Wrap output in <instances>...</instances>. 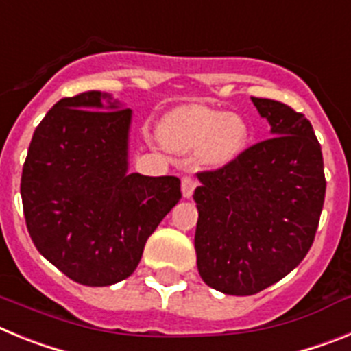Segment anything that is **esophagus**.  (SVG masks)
Segmentation results:
<instances>
[{"instance_id": "1", "label": "esophagus", "mask_w": 351, "mask_h": 351, "mask_svg": "<svg viewBox=\"0 0 351 351\" xmlns=\"http://www.w3.org/2000/svg\"><path fill=\"white\" fill-rule=\"evenodd\" d=\"M195 186H197L195 179H191V178H188V176H184V178H182V197H184V198H191V197H193Z\"/></svg>"}]
</instances>
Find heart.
<instances>
[{
    "label": "heart",
    "mask_w": 351,
    "mask_h": 351,
    "mask_svg": "<svg viewBox=\"0 0 351 351\" xmlns=\"http://www.w3.org/2000/svg\"><path fill=\"white\" fill-rule=\"evenodd\" d=\"M158 135L165 147L176 153L202 149L206 165L223 167L241 154L250 132L239 116L202 105H184L163 117Z\"/></svg>",
    "instance_id": "b5f03b06"
}]
</instances>
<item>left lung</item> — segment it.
I'll list each match as a JSON object with an SVG mask.
<instances>
[{"label": "left lung", "instance_id": "1", "mask_svg": "<svg viewBox=\"0 0 351 351\" xmlns=\"http://www.w3.org/2000/svg\"><path fill=\"white\" fill-rule=\"evenodd\" d=\"M251 101L271 138L225 167L198 172L197 267L228 295H253L308 255L325 198L322 147L304 114L267 98Z\"/></svg>", "mask_w": 351, "mask_h": 351}]
</instances>
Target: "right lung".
<instances>
[{
    "label": "right lung",
    "instance_id": "1",
    "mask_svg": "<svg viewBox=\"0 0 351 351\" xmlns=\"http://www.w3.org/2000/svg\"><path fill=\"white\" fill-rule=\"evenodd\" d=\"M130 125L132 110L110 95L63 98L36 126L24 161L21 197L31 241L86 287L132 276L149 235L181 198L173 176L128 173Z\"/></svg>",
    "mask_w": 351,
    "mask_h": 351
}]
</instances>
